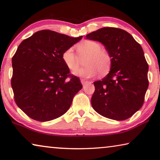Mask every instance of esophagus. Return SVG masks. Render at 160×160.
<instances>
[{"label": "esophagus", "instance_id": "esophagus-1", "mask_svg": "<svg viewBox=\"0 0 160 160\" xmlns=\"http://www.w3.org/2000/svg\"><path fill=\"white\" fill-rule=\"evenodd\" d=\"M81 83H82V85H85V84L88 83V81L85 80V79H81Z\"/></svg>", "mask_w": 160, "mask_h": 160}]
</instances>
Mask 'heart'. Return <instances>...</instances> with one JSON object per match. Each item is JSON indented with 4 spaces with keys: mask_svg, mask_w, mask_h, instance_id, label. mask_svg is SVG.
I'll return each instance as SVG.
<instances>
[{
    "mask_svg": "<svg viewBox=\"0 0 160 160\" xmlns=\"http://www.w3.org/2000/svg\"><path fill=\"white\" fill-rule=\"evenodd\" d=\"M77 52L80 58L86 59L84 62L85 68L74 72L77 76L90 78L95 77L99 72L101 75H104L110 70L111 57L107 51L102 49L101 44L95 41L86 40L77 46ZM62 61L69 70L75 71L79 68V58L75 54L73 48H69L62 53Z\"/></svg>",
    "mask_w": 160,
    "mask_h": 160,
    "instance_id": "obj_1",
    "label": "heart"
}]
</instances>
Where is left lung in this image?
Segmentation results:
<instances>
[{
    "mask_svg": "<svg viewBox=\"0 0 160 160\" xmlns=\"http://www.w3.org/2000/svg\"><path fill=\"white\" fill-rule=\"evenodd\" d=\"M86 38L104 44L112 61L109 73L93 83L92 108L107 118H129L143 106L148 87V65L142 47L129 32L112 27L102 28Z\"/></svg>",
    "mask_w": 160,
    "mask_h": 160,
    "instance_id": "left-lung-1",
    "label": "left lung"
}]
</instances>
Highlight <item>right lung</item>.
Returning a JSON list of instances; mask_svg holds the SVG:
<instances>
[{"instance_id":"obj_1","label":"right lung","mask_w":160,"mask_h":160,"mask_svg":"<svg viewBox=\"0 0 160 160\" xmlns=\"http://www.w3.org/2000/svg\"><path fill=\"white\" fill-rule=\"evenodd\" d=\"M82 38L42 30L18 47L12 59L11 85L17 105L32 119L46 122L62 116L82 88L62 58Z\"/></svg>"}]
</instances>
